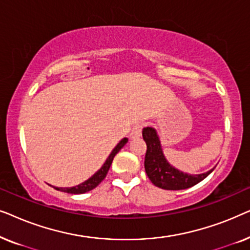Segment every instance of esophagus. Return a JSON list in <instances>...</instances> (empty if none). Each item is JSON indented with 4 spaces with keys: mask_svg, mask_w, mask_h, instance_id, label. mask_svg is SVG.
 Instances as JSON below:
<instances>
[{
    "mask_svg": "<svg viewBox=\"0 0 250 250\" xmlns=\"http://www.w3.org/2000/svg\"><path fill=\"white\" fill-rule=\"evenodd\" d=\"M141 132H142V125L141 124H136L133 126L131 133H129V138L131 139H136L141 136Z\"/></svg>",
    "mask_w": 250,
    "mask_h": 250,
    "instance_id": "esophagus-1",
    "label": "esophagus"
}]
</instances>
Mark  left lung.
I'll use <instances>...</instances> for the list:
<instances>
[{
  "instance_id": "1",
  "label": "left lung",
  "mask_w": 250,
  "mask_h": 250,
  "mask_svg": "<svg viewBox=\"0 0 250 250\" xmlns=\"http://www.w3.org/2000/svg\"><path fill=\"white\" fill-rule=\"evenodd\" d=\"M142 136L146 143L145 158L146 173L156 187L164 190H183L196 186L213 172L188 174L170 165L164 156L158 133L153 127H145Z\"/></svg>"
}]
</instances>
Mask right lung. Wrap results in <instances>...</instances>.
Instances as JSON below:
<instances>
[{"label":"right lung","instance_id":"obj_1","mask_svg":"<svg viewBox=\"0 0 250 250\" xmlns=\"http://www.w3.org/2000/svg\"><path fill=\"white\" fill-rule=\"evenodd\" d=\"M127 141H128L127 138L122 139L118 145L115 146L114 150L110 152V155H109V157L104 162V165H102L101 168L99 169L98 172H95L90 179L84 181L83 183L78 184V186H75V187H70V188H58V187H53V188L56 190L62 191V192H67V193H71V194H81V193H85V192H88V191L93 190L95 187H98L99 184L104 181L105 175H107L109 168H110V165L112 160H114V157L117 155V152L126 145V143H127Z\"/></svg>","mask_w":250,"mask_h":250}]
</instances>
